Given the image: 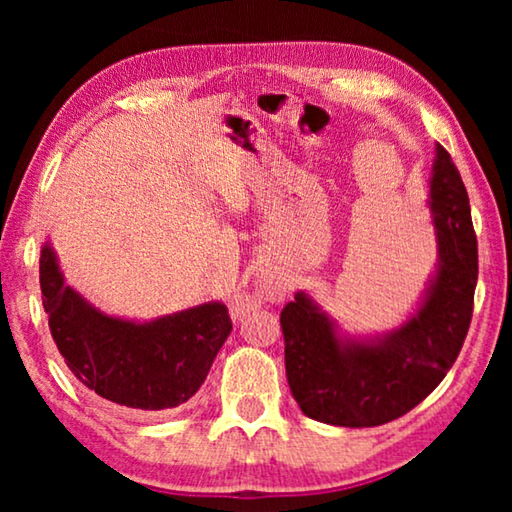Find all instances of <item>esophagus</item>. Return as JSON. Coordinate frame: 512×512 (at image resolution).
Listing matches in <instances>:
<instances>
[{
	"label": "esophagus",
	"instance_id": "obj_1",
	"mask_svg": "<svg viewBox=\"0 0 512 512\" xmlns=\"http://www.w3.org/2000/svg\"><path fill=\"white\" fill-rule=\"evenodd\" d=\"M284 296H287V280H284L282 275L271 273V275H264L262 280H259V298L262 300L282 302ZM253 309H255V298H250V296H237L230 305L232 318H244Z\"/></svg>",
	"mask_w": 512,
	"mask_h": 512
}]
</instances>
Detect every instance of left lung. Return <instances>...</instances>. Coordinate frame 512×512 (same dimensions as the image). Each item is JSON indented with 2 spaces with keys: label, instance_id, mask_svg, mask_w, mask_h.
<instances>
[{
  "label": "left lung",
  "instance_id": "1",
  "mask_svg": "<svg viewBox=\"0 0 512 512\" xmlns=\"http://www.w3.org/2000/svg\"><path fill=\"white\" fill-rule=\"evenodd\" d=\"M427 207L436 266L400 325L350 334L307 291L282 309L289 388L307 418L334 427H379L415 409L454 366L470 329L479 257L470 198L440 144Z\"/></svg>",
  "mask_w": 512,
  "mask_h": 512
}]
</instances>
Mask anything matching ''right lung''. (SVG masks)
<instances>
[{
  "instance_id": "right-lung-1",
  "label": "right lung",
  "mask_w": 512,
  "mask_h": 512,
  "mask_svg": "<svg viewBox=\"0 0 512 512\" xmlns=\"http://www.w3.org/2000/svg\"><path fill=\"white\" fill-rule=\"evenodd\" d=\"M40 289L67 368L92 393L128 409L185 404L232 332L219 300L151 320L106 314L65 282L49 239L40 250Z\"/></svg>"
}]
</instances>
